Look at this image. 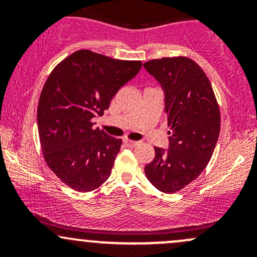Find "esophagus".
<instances>
[{
	"mask_svg": "<svg viewBox=\"0 0 257 257\" xmlns=\"http://www.w3.org/2000/svg\"><path fill=\"white\" fill-rule=\"evenodd\" d=\"M123 143H124V145L128 147H137L139 145V141H133V140H129V139H124Z\"/></svg>",
	"mask_w": 257,
	"mask_h": 257,
	"instance_id": "1",
	"label": "esophagus"
}]
</instances>
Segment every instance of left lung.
Here are the masks:
<instances>
[{
	"mask_svg": "<svg viewBox=\"0 0 257 257\" xmlns=\"http://www.w3.org/2000/svg\"><path fill=\"white\" fill-rule=\"evenodd\" d=\"M144 67L166 93L170 126L169 149L155 147L145 174L159 191L175 193L198 178L213 156L220 134L219 104L210 81L192 59H153Z\"/></svg>",
	"mask_w": 257,
	"mask_h": 257,
	"instance_id": "left-lung-1",
	"label": "left lung"
}]
</instances>
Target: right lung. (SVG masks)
Here are the masks:
<instances>
[{
	"label": "right lung",
	"mask_w": 257,
	"mask_h": 257,
	"mask_svg": "<svg viewBox=\"0 0 257 257\" xmlns=\"http://www.w3.org/2000/svg\"><path fill=\"white\" fill-rule=\"evenodd\" d=\"M141 65L81 49L47 78L37 107L41 149L47 166L72 190L90 192L111 175L122 140L94 129L91 119L107 110Z\"/></svg>",
	"instance_id": "right-lung-1"
}]
</instances>
